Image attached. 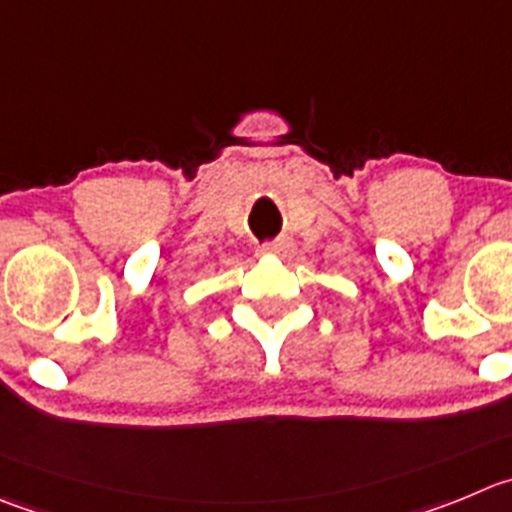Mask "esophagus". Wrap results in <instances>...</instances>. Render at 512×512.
I'll return each instance as SVG.
<instances>
[{"instance_id":"esophagus-1","label":"esophagus","mask_w":512,"mask_h":512,"mask_svg":"<svg viewBox=\"0 0 512 512\" xmlns=\"http://www.w3.org/2000/svg\"><path fill=\"white\" fill-rule=\"evenodd\" d=\"M259 251L261 253H271V256H289V253L294 251V243H291L286 236H281V238H274V241L264 243Z\"/></svg>"}]
</instances>
